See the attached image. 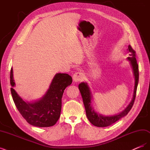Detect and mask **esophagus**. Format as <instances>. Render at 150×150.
<instances>
[{
  "label": "esophagus",
  "instance_id": "1",
  "mask_svg": "<svg viewBox=\"0 0 150 150\" xmlns=\"http://www.w3.org/2000/svg\"><path fill=\"white\" fill-rule=\"evenodd\" d=\"M72 79L74 82H79L84 79V74L82 72H76L73 74Z\"/></svg>",
  "mask_w": 150,
  "mask_h": 150
}]
</instances>
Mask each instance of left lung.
<instances>
[{"label": "left lung", "instance_id": "obj_1", "mask_svg": "<svg viewBox=\"0 0 150 150\" xmlns=\"http://www.w3.org/2000/svg\"><path fill=\"white\" fill-rule=\"evenodd\" d=\"M129 52V56L127 59L130 61V64L132 67L133 74L134 76V92L133 95V98L131 99L130 103L128 104L125 110L122 112L118 113L117 115H111V116H103L102 115L99 114L94 110V108L92 106V94L91 92L90 88L88 86L87 83H81L79 84V89L82 96L83 100V103L85 107L86 116L88 119L91 122V123L94 126L97 127H106L110 126L112 124L115 123V122L118 121L122 117L127 115L132 108V106L134 102V99L136 98V94H137V86L138 84L139 80V71H138V65L136 59V52L131 47L130 45L128 46V49H127Z\"/></svg>", "mask_w": 150, "mask_h": 150}]
</instances>
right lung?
Masks as SVG:
<instances>
[{
  "mask_svg": "<svg viewBox=\"0 0 150 150\" xmlns=\"http://www.w3.org/2000/svg\"><path fill=\"white\" fill-rule=\"evenodd\" d=\"M72 81L69 74L57 73L43 97L38 101L28 103L24 101L13 89L16 84L12 68L10 73L11 94L18 111L28 123L37 127H49L56 123L61 115L63 93Z\"/></svg>",
  "mask_w": 150,
  "mask_h": 150,
  "instance_id": "obj_1",
  "label": "right lung"
}]
</instances>
